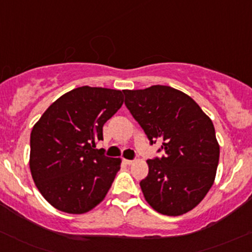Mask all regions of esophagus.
<instances>
[{"label": "esophagus", "instance_id": "esophagus-1", "mask_svg": "<svg viewBox=\"0 0 252 252\" xmlns=\"http://www.w3.org/2000/svg\"><path fill=\"white\" fill-rule=\"evenodd\" d=\"M124 163L128 164V166H130V164L134 163V161L133 159H124Z\"/></svg>", "mask_w": 252, "mask_h": 252}]
</instances>
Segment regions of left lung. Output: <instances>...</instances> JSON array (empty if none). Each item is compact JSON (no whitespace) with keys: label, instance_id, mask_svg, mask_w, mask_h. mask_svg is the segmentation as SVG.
Instances as JSON below:
<instances>
[{"label":"left lung","instance_id":"8db88e82","mask_svg":"<svg viewBox=\"0 0 252 252\" xmlns=\"http://www.w3.org/2000/svg\"><path fill=\"white\" fill-rule=\"evenodd\" d=\"M123 93L150 144L162 140L164 152L161 158L146 161L149 174L140 182L145 200L162 215L189 212L215 182L220 145L212 121L190 96L171 86Z\"/></svg>","mask_w":252,"mask_h":252}]
</instances>
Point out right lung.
Returning a JSON list of instances; mask_svg holds the SVG:
<instances>
[{
    "label": "right lung",
    "instance_id": "obj_1",
    "mask_svg": "<svg viewBox=\"0 0 252 252\" xmlns=\"http://www.w3.org/2000/svg\"><path fill=\"white\" fill-rule=\"evenodd\" d=\"M123 105L121 90L81 86L55 101L30 134V172L45 200L81 215L105 199L121 158L95 149L103 124Z\"/></svg>",
    "mask_w": 252,
    "mask_h": 252
}]
</instances>
